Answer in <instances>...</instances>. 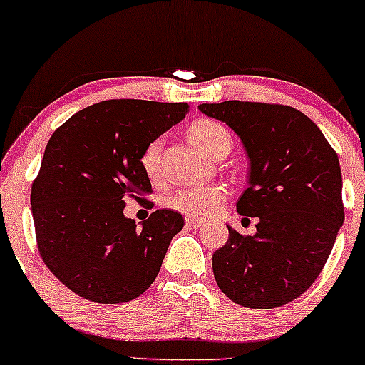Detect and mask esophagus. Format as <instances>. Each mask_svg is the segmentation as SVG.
<instances>
[{"mask_svg":"<svg viewBox=\"0 0 365 365\" xmlns=\"http://www.w3.org/2000/svg\"><path fill=\"white\" fill-rule=\"evenodd\" d=\"M186 226L191 227V229H196V227H202L203 226V220L198 219V217H186Z\"/></svg>","mask_w":365,"mask_h":365,"instance_id":"obj_1","label":"esophagus"}]
</instances>
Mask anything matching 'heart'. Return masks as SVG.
Wrapping results in <instances>:
<instances>
[{
    "label": "heart",
    "mask_w": 365,
    "mask_h": 365,
    "mask_svg": "<svg viewBox=\"0 0 365 365\" xmlns=\"http://www.w3.org/2000/svg\"><path fill=\"white\" fill-rule=\"evenodd\" d=\"M187 136L208 157H212L220 146L231 145V136H229L226 128L220 125L219 122L208 120V118L193 122L190 130H187ZM160 151L162 139L157 138L146 145L141 157H139L141 169L150 179H157L158 174H160ZM224 198H226L224 187L217 186V184H205V186L178 187V190L169 193L165 203L172 210H178L181 214L203 217L214 214L217 208L222 205Z\"/></svg>",
    "instance_id": "1"
}]
</instances>
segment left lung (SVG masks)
<instances>
[{
  "label": "left lung",
  "mask_w": 365,
  "mask_h": 365,
  "mask_svg": "<svg viewBox=\"0 0 365 365\" xmlns=\"http://www.w3.org/2000/svg\"><path fill=\"white\" fill-rule=\"evenodd\" d=\"M198 108L243 143L248 187L236 210L259 219L253 236L227 226V243L212 257L217 284L248 309L289 304L317 279L345 220L336 151L293 106L231 100Z\"/></svg>",
  "instance_id": "8db88e82"
}]
</instances>
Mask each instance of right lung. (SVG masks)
I'll list each match as a JSON object with an SVG mask.
<instances>
[{
	"mask_svg": "<svg viewBox=\"0 0 365 365\" xmlns=\"http://www.w3.org/2000/svg\"><path fill=\"white\" fill-rule=\"evenodd\" d=\"M187 112V103L106 100L53 133L31 191L36 240L46 267L79 297L124 304L158 276L182 215L162 208L138 226L124 208L151 193L143 150Z\"/></svg>",
	"mask_w": 365,
	"mask_h": 365,
	"instance_id": "add662e5",
	"label": "right lung"
}]
</instances>
